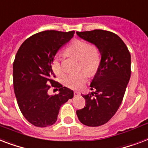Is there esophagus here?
<instances>
[{"label":"esophagus","mask_w":148,"mask_h":148,"mask_svg":"<svg viewBox=\"0 0 148 148\" xmlns=\"http://www.w3.org/2000/svg\"><path fill=\"white\" fill-rule=\"evenodd\" d=\"M79 95V92H77V91H75V92H74V97H77Z\"/></svg>","instance_id":"obj_1"}]
</instances>
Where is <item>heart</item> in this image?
<instances>
[{
	"instance_id": "1",
	"label": "heart",
	"mask_w": 148,
	"mask_h": 148,
	"mask_svg": "<svg viewBox=\"0 0 148 148\" xmlns=\"http://www.w3.org/2000/svg\"><path fill=\"white\" fill-rule=\"evenodd\" d=\"M67 53L74 56L80 61V69L90 75H93L97 71L100 64V53L98 48L84 41L75 40L67 48ZM51 68L57 76L65 75L61 59L56 56L51 62ZM87 81V74L81 73L69 75L64 80L65 86L73 90L80 89Z\"/></svg>"
}]
</instances>
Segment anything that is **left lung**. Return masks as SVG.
Segmentation results:
<instances>
[{
    "label": "left lung",
    "mask_w": 148,
    "mask_h": 148,
    "mask_svg": "<svg viewBox=\"0 0 148 148\" xmlns=\"http://www.w3.org/2000/svg\"><path fill=\"white\" fill-rule=\"evenodd\" d=\"M79 37L98 48L101 61L90 87L95 92L82 95L86 106L76 111L79 120L89 127L107 123L121 106L130 78V51L123 40L108 31L77 32Z\"/></svg>",
    "instance_id": "8db88e82"
}]
</instances>
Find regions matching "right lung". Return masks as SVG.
<instances>
[{
    "mask_svg": "<svg viewBox=\"0 0 148 148\" xmlns=\"http://www.w3.org/2000/svg\"><path fill=\"white\" fill-rule=\"evenodd\" d=\"M74 33L54 30L38 32L25 40L16 54L13 63L14 94L23 116L35 127L54 124L62 105L73 97V90L53 79L56 75L51 62ZM51 87L58 88L59 93L49 95Z\"/></svg>",
    "mask_w": 148,
    "mask_h": 148,
    "instance_id": "1",
    "label": "right lung"
}]
</instances>
